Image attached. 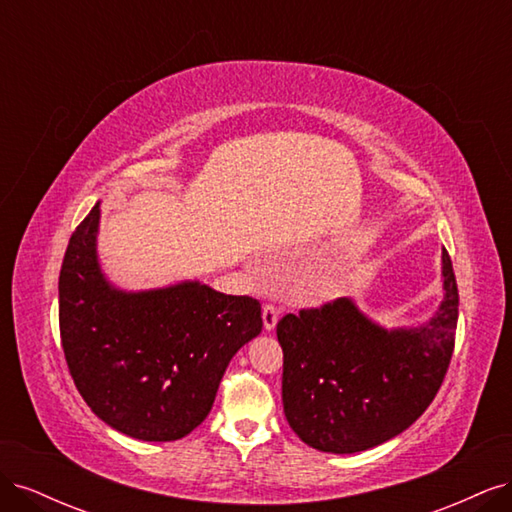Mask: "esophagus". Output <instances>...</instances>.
Segmentation results:
<instances>
[{"label": "esophagus", "mask_w": 512, "mask_h": 512, "mask_svg": "<svg viewBox=\"0 0 512 512\" xmlns=\"http://www.w3.org/2000/svg\"><path fill=\"white\" fill-rule=\"evenodd\" d=\"M277 320H280V314L273 305H265L262 307V324H265V331H273Z\"/></svg>", "instance_id": "1"}]
</instances>
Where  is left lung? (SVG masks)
Segmentation results:
<instances>
[{
	"mask_svg": "<svg viewBox=\"0 0 512 512\" xmlns=\"http://www.w3.org/2000/svg\"><path fill=\"white\" fill-rule=\"evenodd\" d=\"M459 292L442 250V301L429 320L386 329L344 297L277 322L282 401L292 431L352 455L406 431L436 397L455 348Z\"/></svg>",
	"mask_w": 512,
	"mask_h": 512,
	"instance_id": "1",
	"label": "left lung"
}]
</instances>
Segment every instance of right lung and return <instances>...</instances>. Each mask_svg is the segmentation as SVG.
<instances>
[{"instance_id": "1", "label": "right lung", "mask_w": 512, "mask_h": 512, "mask_svg": "<svg viewBox=\"0 0 512 512\" xmlns=\"http://www.w3.org/2000/svg\"><path fill=\"white\" fill-rule=\"evenodd\" d=\"M100 203L72 232L59 273V333L76 389L130 438L170 442L211 412L232 356L262 331L260 303L198 280L123 290L98 260Z\"/></svg>"}]
</instances>
